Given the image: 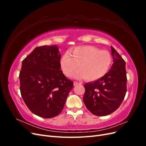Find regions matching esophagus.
Here are the masks:
<instances>
[{
  "instance_id": "obj_1",
  "label": "esophagus",
  "mask_w": 146,
  "mask_h": 146,
  "mask_svg": "<svg viewBox=\"0 0 146 146\" xmlns=\"http://www.w3.org/2000/svg\"><path fill=\"white\" fill-rule=\"evenodd\" d=\"M82 83L81 82H74V86H77L78 85H81Z\"/></svg>"
}]
</instances>
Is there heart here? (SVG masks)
<instances>
[{
  "label": "heart",
  "mask_w": 146,
  "mask_h": 146,
  "mask_svg": "<svg viewBox=\"0 0 146 146\" xmlns=\"http://www.w3.org/2000/svg\"><path fill=\"white\" fill-rule=\"evenodd\" d=\"M113 59L106 50L91 46H78L66 52L60 59L63 73L70 77L77 69L80 70L74 75L77 78H85L88 81H96L107 74L111 68Z\"/></svg>",
  "instance_id": "obj_1"
}]
</instances>
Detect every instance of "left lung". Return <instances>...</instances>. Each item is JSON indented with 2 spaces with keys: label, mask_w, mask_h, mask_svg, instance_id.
I'll return each instance as SVG.
<instances>
[{
  "label": "left lung",
  "mask_w": 146,
  "mask_h": 146,
  "mask_svg": "<svg viewBox=\"0 0 146 146\" xmlns=\"http://www.w3.org/2000/svg\"><path fill=\"white\" fill-rule=\"evenodd\" d=\"M113 63L104 77L85 85L83 102L88 110L96 116H104L119 107L127 91L125 61L111 47Z\"/></svg>",
  "instance_id": "left-lung-1"
}]
</instances>
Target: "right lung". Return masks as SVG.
Listing matches in <instances>:
<instances>
[{
    "mask_svg": "<svg viewBox=\"0 0 146 146\" xmlns=\"http://www.w3.org/2000/svg\"><path fill=\"white\" fill-rule=\"evenodd\" d=\"M60 59L58 46H43L35 48L22 63L21 96L30 111L39 117L58 116L73 88V82L60 69Z\"/></svg>",
    "mask_w": 146,
    "mask_h": 146,
    "instance_id": "add662e5",
    "label": "right lung"
}]
</instances>
